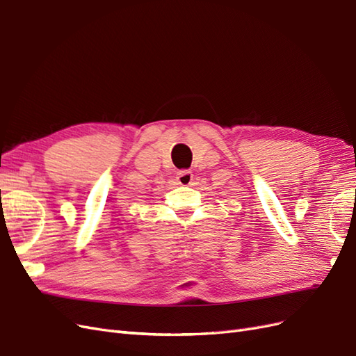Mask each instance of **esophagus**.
Returning a JSON list of instances; mask_svg holds the SVG:
<instances>
[{"label": "esophagus", "instance_id": "1", "mask_svg": "<svg viewBox=\"0 0 356 356\" xmlns=\"http://www.w3.org/2000/svg\"><path fill=\"white\" fill-rule=\"evenodd\" d=\"M193 181V172L191 170H179L177 174V182L179 186H190Z\"/></svg>", "mask_w": 356, "mask_h": 356}]
</instances>
